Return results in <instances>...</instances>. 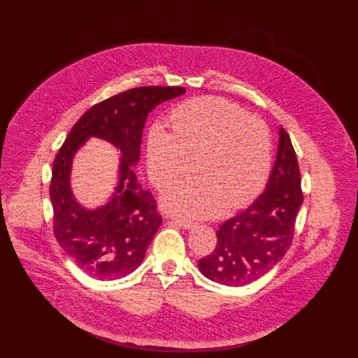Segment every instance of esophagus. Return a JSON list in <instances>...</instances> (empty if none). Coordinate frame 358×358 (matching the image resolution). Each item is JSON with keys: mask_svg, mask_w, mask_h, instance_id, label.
Masks as SVG:
<instances>
[{"mask_svg": "<svg viewBox=\"0 0 358 358\" xmlns=\"http://www.w3.org/2000/svg\"><path fill=\"white\" fill-rule=\"evenodd\" d=\"M174 222H176L178 227L184 228V229H189V228L194 227V222H192L191 220H187V218H174Z\"/></svg>", "mask_w": 358, "mask_h": 358, "instance_id": "1", "label": "esophagus"}]
</instances>
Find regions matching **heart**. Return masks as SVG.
<instances>
[{
  "label": "heart",
  "instance_id": "b5f03b06",
  "mask_svg": "<svg viewBox=\"0 0 358 358\" xmlns=\"http://www.w3.org/2000/svg\"><path fill=\"white\" fill-rule=\"evenodd\" d=\"M170 131L151 129L147 167L151 181L167 188L189 170L196 178L171 187L163 196L167 211L188 218H210L246 207L266 185L272 140L264 120L221 97H195L176 106Z\"/></svg>",
  "mask_w": 358,
  "mask_h": 358
}]
</instances>
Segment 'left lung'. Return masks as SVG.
<instances>
[{"label":"left lung","instance_id":"left-lung-1","mask_svg":"<svg viewBox=\"0 0 358 358\" xmlns=\"http://www.w3.org/2000/svg\"><path fill=\"white\" fill-rule=\"evenodd\" d=\"M300 170L287 131L279 129L268 187L243 213L217 231V246L199 259L201 273L225 286H245L268 273L287 252L303 202Z\"/></svg>","mask_w":358,"mask_h":358}]
</instances>
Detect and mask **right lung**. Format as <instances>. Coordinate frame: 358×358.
Here are the masks:
<instances>
[{
    "mask_svg": "<svg viewBox=\"0 0 358 358\" xmlns=\"http://www.w3.org/2000/svg\"><path fill=\"white\" fill-rule=\"evenodd\" d=\"M182 93L185 89L181 86H141L115 94L86 110L61 145L49 184L54 234L86 275L115 280L130 275L143 262L163 218L155 196L140 187L131 166L140 157L148 113ZM90 135L110 141L124 156L117 194L105 208L94 212L78 206L69 185L71 157Z\"/></svg>",
    "mask_w": 358,
    "mask_h": 358,
    "instance_id": "obj_1",
    "label": "right lung"
}]
</instances>
